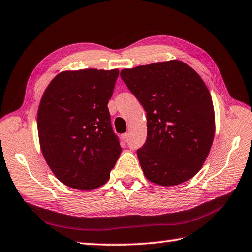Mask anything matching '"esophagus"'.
I'll return each mask as SVG.
<instances>
[{"mask_svg":"<svg viewBox=\"0 0 252 252\" xmlns=\"http://www.w3.org/2000/svg\"><path fill=\"white\" fill-rule=\"evenodd\" d=\"M122 139H123V141L125 142H127L130 140V134L129 133H125L122 135Z\"/></svg>","mask_w":252,"mask_h":252,"instance_id":"34e87169","label":"esophagus"}]
</instances>
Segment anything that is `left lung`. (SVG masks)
Masks as SVG:
<instances>
[{"instance_id":"obj_1","label":"left lung","mask_w":252,"mask_h":252,"mask_svg":"<svg viewBox=\"0 0 252 252\" xmlns=\"http://www.w3.org/2000/svg\"><path fill=\"white\" fill-rule=\"evenodd\" d=\"M120 75L147 112V141L136 151L144 176L163 187L193 178L216 131L212 99L201 76L179 60L123 69Z\"/></svg>"}]
</instances>
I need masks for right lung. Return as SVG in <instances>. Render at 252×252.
<instances>
[{
	"label": "right lung",
	"instance_id": "right-lung-1",
	"mask_svg": "<svg viewBox=\"0 0 252 252\" xmlns=\"http://www.w3.org/2000/svg\"><path fill=\"white\" fill-rule=\"evenodd\" d=\"M118 75V69L62 71L45 89L36 120L40 148L63 185L89 191L109 180L122 151L108 109Z\"/></svg>",
	"mask_w": 252,
	"mask_h": 252
}]
</instances>
